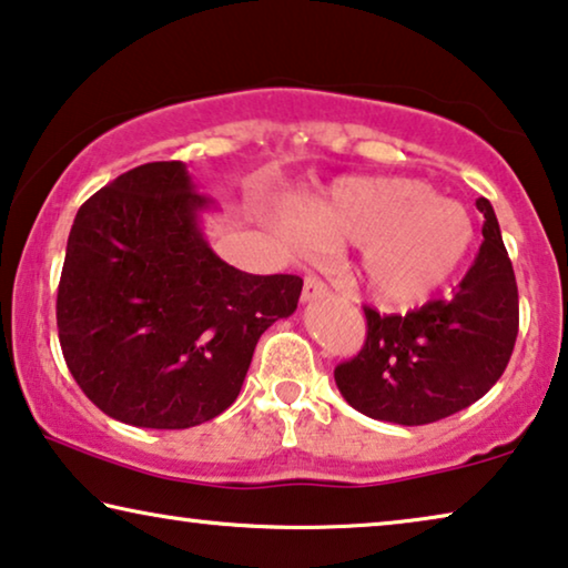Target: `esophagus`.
<instances>
[{
    "label": "esophagus",
    "instance_id": "esophagus-1",
    "mask_svg": "<svg viewBox=\"0 0 568 568\" xmlns=\"http://www.w3.org/2000/svg\"><path fill=\"white\" fill-rule=\"evenodd\" d=\"M329 293V287H326L322 281H318V277H314V275H308L306 277V283H303V303H311V301H322L324 295Z\"/></svg>",
    "mask_w": 568,
    "mask_h": 568
}]
</instances>
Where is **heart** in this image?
<instances>
[{
  "instance_id": "1",
  "label": "heart",
  "mask_w": 568,
  "mask_h": 568,
  "mask_svg": "<svg viewBox=\"0 0 568 568\" xmlns=\"http://www.w3.org/2000/svg\"><path fill=\"white\" fill-rule=\"evenodd\" d=\"M287 239L301 246L355 244L353 277L375 303L409 308L453 281L474 246L466 207L409 178H339L308 197Z\"/></svg>"
}]
</instances>
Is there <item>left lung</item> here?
Masks as SVG:
<instances>
[{"label":"left lung","instance_id":"obj_1","mask_svg":"<svg viewBox=\"0 0 568 568\" xmlns=\"http://www.w3.org/2000/svg\"><path fill=\"white\" fill-rule=\"evenodd\" d=\"M484 244L447 301L406 316L365 308V347L337 365L345 402L365 417L429 425L478 402L505 373L520 326L513 262L491 203L478 197Z\"/></svg>","mask_w":568,"mask_h":568}]
</instances>
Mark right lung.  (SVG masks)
<instances>
[{
  "mask_svg": "<svg viewBox=\"0 0 568 568\" xmlns=\"http://www.w3.org/2000/svg\"><path fill=\"white\" fill-rule=\"evenodd\" d=\"M182 162L121 174L79 207L55 322L71 375L133 427L185 429L236 402L267 326L298 306V275H250L207 244Z\"/></svg>",
  "mask_w": 568,
  "mask_h": 568,
  "instance_id": "add662e5",
  "label": "right lung"
}]
</instances>
